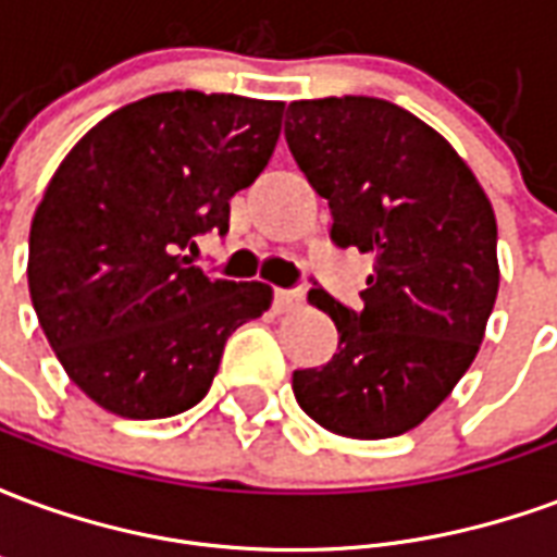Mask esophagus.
<instances>
[{"label": "esophagus", "mask_w": 557, "mask_h": 557, "mask_svg": "<svg viewBox=\"0 0 557 557\" xmlns=\"http://www.w3.org/2000/svg\"><path fill=\"white\" fill-rule=\"evenodd\" d=\"M304 295L298 289H277L274 292V307H277L280 313H289L295 307H301Z\"/></svg>", "instance_id": "obj_1"}]
</instances>
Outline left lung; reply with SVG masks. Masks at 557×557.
I'll use <instances>...</instances> for the list:
<instances>
[{"label": "left lung", "mask_w": 557, "mask_h": 557, "mask_svg": "<svg viewBox=\"0 0 557 557\" xmlns=\"http://www.w3.org/2000/svg\"><path fill=\"white\" fill-rule=\"evenodd\" d=\"M283 134L327 199L331 242L373 256L358 310L310 289L339 343L325 367L292 373L295 399L337 435H403L480 349L498 295L490 199L438 131L382 98L292 101Z\"/></svg>", "instance_id": "1"}]
</instances>
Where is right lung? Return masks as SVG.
I'll return each instance as SVG.
<instances>
[{"label":"right lung","instance_id":"right-lung-1","mask_svg":"<svg viewBox=\"0 0 557 557\" xmlns=\"http://www.w3.org/2000/svg\"><path fill=\"white\" fill-rule=\"evenodd\" d=\"M283 103L160 91L110 113L67 151L29 232V295L71 382L119 418L206 397L235 327L271 307L265 283L190 265L230 230V199L277 146Z\"/></svg>","mask_w":557,"mask_h":557}]
</instances>
